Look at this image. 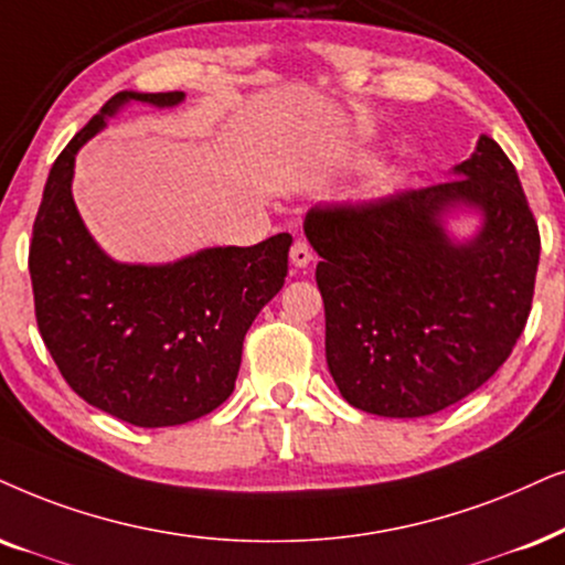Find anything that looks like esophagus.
<instances>
[{
	"instance_id": "34e87169",
	"label": "esophagus",
	"mask_w": 565,
	"mask_h": 565,
	"mask_svg": "<svg viewBox=\"0 0 565 565\" xmlns=\"http://www.w3.org/2000/svg\"><path fill=\"white\" fill-rule=\"evenodd\" d=\"M311 259H313V252H311V246L306 244V241H296V244H292V248H290V262L296 267H309L311 265Z\"/></svg>"
}]
</instances>
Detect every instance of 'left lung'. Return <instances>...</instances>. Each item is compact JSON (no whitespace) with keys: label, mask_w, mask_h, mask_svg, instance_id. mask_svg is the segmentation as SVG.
<instances>
[{"label":"left lung","mask_w":565,"mask_h":565,"mask_svg":"<svg viewBox=\"0 0 565 565\" xmlns=\"http://www.w3.org/2000/svg\"><path fill=\"white\" fill-rule=\"evenodd\" d=\"M459 203L483 212L465 245L443 228ZM303 231L321 256L329 373L363 413L434 415L486 384L524 332L540 231L495 139L482 135L444 184L319 204Z\"/></svg>","instance_id":"left-lung-1"}]
</instances>
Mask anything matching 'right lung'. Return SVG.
<instances>
[{
	"mask_svg": "<svg viewBox=\"0 0 565 565\" xmlns=\"http://www.w3.org/2000/svg\"><path fill=\"white\" fill-rule=\"evenodd\" d=\"M129 100L166 108L184 93L121 90L72 137L43 189L28 269L39 332L72 392L131 426L166 428L231 397L248 327L288 277L292 238L158 267L100 252L72 200L75 156Z\"/></svg>",
	"mask_w": 565,
	"mask_h": 565,
	"instance_id": "obj_1",
	"label": "right lung"
}]
</instances>
